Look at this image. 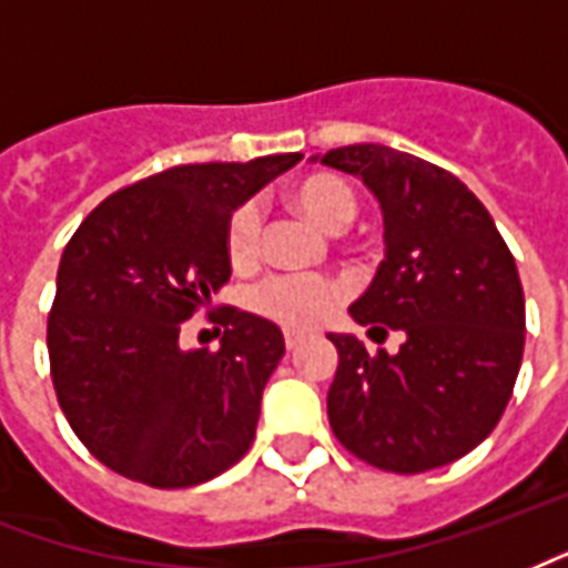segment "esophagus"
<instances>
[{"instance_id":"obj_1","label":"esophagus","mask_w":568,"mask_h":568,"mask_svg":"<svg viewBox=\"0 0 568 568\" xmlns=\"http://www.w3.org/2000/svg\"><path fill=\"white\" fill-rule=\"evenodd\" d=\"M306 337H310L306 331H285V348H297Z\"/></svg>"}]
</instances>
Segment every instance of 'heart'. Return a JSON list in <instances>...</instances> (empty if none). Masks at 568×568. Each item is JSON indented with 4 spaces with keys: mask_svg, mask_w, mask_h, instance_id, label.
Segmentation results:
<instances>
[{
    "mask_svg": "<svg viewBox=\"0 0 568 568\" xmlns=\"http://www.w3.org/2000/svg\"><path fill=\"white\" fill-rule=\"evenodd\" d=\"M288 201L318 229L343 231L358 213V195L339 174H310L288 189ZM225 255L234 271H246L262 255V213L243 201L225 222ZM343 301V285L316 273H276L252 292L255 313L285 327H313L325 322Z\"/></svg>",
    "mask_w": 568,
    "mask_h": 568,
    "instance_id": "obj_1",
    "label": "heart"
}]
</instances>
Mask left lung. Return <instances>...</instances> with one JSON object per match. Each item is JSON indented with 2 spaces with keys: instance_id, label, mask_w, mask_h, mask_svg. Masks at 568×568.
Instances as JSON below:
<instances>
[{
  "instance_id": "8db88e82",
  "label": "left lung",
  "mask_w": 568,
  "mask_h": 568,
  "mask_svg": "<svg viewBox=\"0 0 568 568\" xmlns=\"http://www.w3.org/2000/svg\"><path fill=\"white\" fill-rule=\"evenodd\" d=\"M316 159L364 180L385 220V262L348 313L406 334L397 355L327 334L339 352L331 430L385 473L452 464L497 427L518 379L527 316L515 258L485 204L445 168L382 144Z\"/></svg>"
}]
</instances>
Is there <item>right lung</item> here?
<instances>
[{
	"mask_svg": "<svg viewBox=\"0 0 568 568\" xmlns=\"http://www.w3.org/2000/svg\"><path fill=\"white\" fill-rule=\"evenodd\" d=\"M297 162L168 168L108 195L71 234L48 316L50 376L71 430L108 469L192 487L250 452L283 331L225 306L210 352L180 346V327L229 283L231 210Z\"/></svg>",
	"mask_w": 568,
	"mask_h": 568,
	"instance_id": "obj_1",
	"label": "right lung"
}]
</instances>
